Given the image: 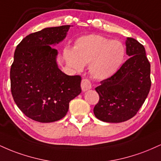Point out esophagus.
<instances>
[{"label": "esophagus", "instance_id": "esophagus-1", "mask_svg": "<svg viewBox=\"0 0 161 161\" xmlns=\"http://www.w3.org/2000/svg\"><path fill=\"white\" fill-rule=\"evenodd\" d=\"M81 88L83 92H86L88 90L91 89L92 88V84L90 82V81L87 79H84L82 80L81 82Z\"/></svg>", "mask_w": 161, "mask_h": 161}]
</instances>
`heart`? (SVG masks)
Returning a JSON list of instances; mask_svg holds the SVG:
<instances>
[{
	"label": "heart",
	"mask_w": 161,
	"mask_h": 161,
	"mask_svg": "<svg viewBox=\"0 0 161 161\" xmlns=\"http://www.w3.org/2000/svg\"><path fill=\"white\" fill-rule=\"evenodd\" d=\"M64 58L72 69L82 70L88 64V69L94 78L107 79L117 73L125 56L124 45L99 35L82 36L75 42L73 49L66 47Z\"/></svg>",
	"instance_id": "1"
}]
</instances>
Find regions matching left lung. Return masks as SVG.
Segmentation results:
<instances>
[{
	"instance_id": "8db88e82",
	"label": "left lung",
	"mask_w": 161,
	"mask_h": 161,
	"mask_svg": "<svg viewBox=\"0 0 161 161\" xmlns=\"http://www.w3.org/2000/svg\"><path fill=\"white\" fill-rule=\"evenodd\" d=\"M129 57L120 69L95 88L99 101L94 108L97 119L107 123H122L137 114L151 88V65L145 49L132 38L125 40Z\"/></svg>"
}]
</instances>
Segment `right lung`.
Segmentation results:
<instances>
[{
    "label": "right lung",
    "mask_w": 161,
    "mask_h": 161,
    "mask_svg": "<svg viewBox=\"0 0 161 161\" xmlns=\"http://www.w3.org/2000/svg\"><path fill=\"white\" fill-rule=\"evenodd\" d=\"M71 26L45 28L16 46L10 69L11 92L18 108L33 120L62 119L69 101L82 92L80 75L63 73L57 62L58 51L52 47L64 41Z\"/></svg>",
    "instance_id": "1"
}]
</instances>
